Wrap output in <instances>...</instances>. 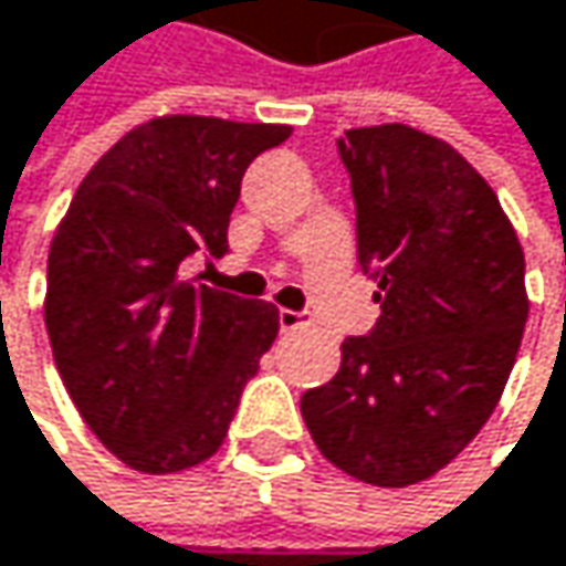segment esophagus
I'll list each match as a JSON object with an SVG mask.
<instances>
[{
  "instance_id": "34e87169",
  "label": "esophagus",
  "mask_w": 566,
  "mask_h": 566,
  "mask_svg": "<svg viewBox=\"0 0 566 566\" xmlns=\"http://www.w3.org/2000/svg\"><path fill=\"white\" fill-rule=\"evenodd\" d=\"M277 325H281V332H298V328L312 325V318H308L305 312H292V308H281V312H277Z\"/></svg>"
}]
</instances>
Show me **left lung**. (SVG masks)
Segmentation results:
<instances>
[{
    "instance_id": "left-lung-1",
    "label": "left lung",
    "mask_w": 566,
    "mask_h": 566,
    "mask_svg": "<svg viewBox=\"0 0 566 566\" xmlns=\"http://www.w3.org/2000/svg\"><path fill=\"white\" fill-rule=\"evenodd\" d=\"M358 205V264L381 318L302 395L318 451L375 488L451 464L494 415L527 325L524 248L494 188L444 138L385 122L338 138Z\"/></svg>"
}]
</instances>
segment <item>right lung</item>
I'll list each match as a JSON object with an SVG mask.
<instances>
[{
    "instance_id": "1",
    "label": "right lung",
    "mask_w": 566,
    "mask_h": 566,
    "mask_svg": "<svg viewBox=\"0 0 566 566\" xmlns=\"http://www.w3.org/2000/svg\"><path fill=\"white\" fill-rule=\"evenodd\" d=\"M292 125L155 115L82 178L49 244L45 332L92 434L132 471L208 461L277 338L271 302L185 277L228 251L244 168Z\"/></svg>"
}]
</instances>
